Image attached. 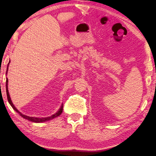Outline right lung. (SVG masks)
Returning a JSON list of instances; mask_svg holds the SVG:
<instances>
[{
  "label": "right lung",
  "instance_id": "right-lung-1",
  "mask_svg": "<svg viewBox=\"0 0 156 156\" xmlns=\"http://www.w3.org/2000/svg\"><path fill=\"white\" fill-rule=\"evenodd\" d=\"M10 62V61H9ZM9 63L8 65H7V70H8V66H9ZM7 74V73H6ZM7 82H8V80H7V78L6 79V92H7V100H8L9 103L10 105L12 106V108H13L15 111H16L17 113H19L20 114V116H22L23 118L27 119V120L29 121H31V122H37V123H39V122H45V121H48V120H50V119H52L53 118H55V117H57L58 116H59L61 114V113H62L63 111V106H61L60 109L58 110V111H57V113H56L55 114L52 115V116H50V117H41V118H38V117H29V116H27V115H25L22 114L20 112H19V111H18V109H16V107L14 106V105L13 104H12V100L11 99H10V97H9V91H8V88H7Z\"/></svg>",
  "mask_w": 156,
  "mask_h": 156
}]
</instances>
